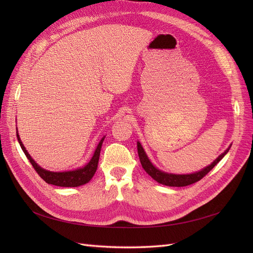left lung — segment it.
<instances>
[{
    "instance_id": "left-lung-1",
    "label": "left lung",
    "mask_w": 253,
    "mask_h": 253,
    "mask_svg": "<svg viewBox=\"0 0 253 253\" xmlns=\"http://www.w3.org/2000/svg\"><path fill=\"white\" fill-rule=\"evenodd\" d=\"M231 147V144H230ZM229 147L223 154H220L214 162L208 166L206 167L205 169L192 173V174H171V173H166L158 170L157 168H155L154 166L152 165V163L150 162V159L148 158L147 154L142 148V145L140 144V142H137V150H138V155H139V159L141 166L143 168V170L147 172L153 179H155L157 182L162 183V185L165 186H169V187H186L189 185H192V183L201 180L204 176H206L208 174L214 167H215L220 160L223 158L230 149Z\"/></svg>"
}]
</instances>
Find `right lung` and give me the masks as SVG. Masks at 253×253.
<instances>
[{"mask_svg": "<svg viewBox=\"0 0 253 253\" xmlns=\"http://www.w3.org/2000/svg\"><path fill=\"white\" fill-rule=\"evenodd\" d=\"M18 129V128H17ZM17 137H18V141L21 145V148L23 152L25 153L26 157L30 162V164L33 165L34 169L36 172L40 175V177L45 181L49 183V185H55L58 187H79L84 185V183L88 182L91 177H93L94 174L96 173L97 167H98V162H99V156H100V151H101V145L104 140V137L99 142L97 145V148L94 152L93 157L90 158L88 164H86L83 168H80V169L74 170V171H66V172H51L44 170L42 168L37 165V163L28 154V152L26 151L24 144L22 143L18 131H17Z\"/></svg>", "mask_w": 253, "mask_h": 253, "instance_id": "add662e5", "label": "right lung"}]
</instances>
